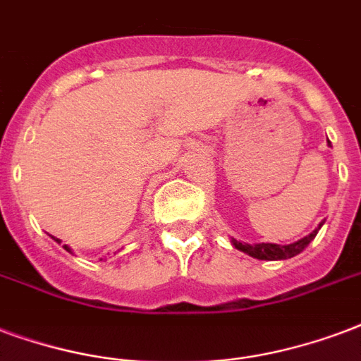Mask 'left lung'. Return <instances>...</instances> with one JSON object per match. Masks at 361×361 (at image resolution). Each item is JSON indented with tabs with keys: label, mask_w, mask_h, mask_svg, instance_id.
<instances>
[{
	"label": "left lung",
	"mask_w": 361,
	"mask_h": 361,
	"mask_svg": "<svg viewBox=\"0 0 361 361\" xmlns=\"http://www.w3.org/2000/svg\"><path fill=\"white\" fill-rule=\"evenodd\" d=\"M324 225V221H322L320 225H318V229H314L310 235H307L305 238H301V240L293 242V244H286V246H280V244H269V242H261V244H242V242L235 240L233 238V246L236 247V250H240V252H244V254L252 255V257H255V259H265V261H279V259H290V257H295L297 254H301L305 247L309 246L310 242L314 240V236L318 235V231H320V227Z\"/></svg>",
	"instance_id": "obj_1"
}]
</instances>
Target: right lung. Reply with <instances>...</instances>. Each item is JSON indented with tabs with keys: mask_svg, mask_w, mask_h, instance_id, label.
<instances>
[{
	"mask_svg": "<svg viewBox=\"0 0 361 361\" xmlns=\"http://www.w3.org/2000/svg\"><path fill=\"white\" fill-rule=\"evenodd\" d=\"M52 238H54V236H52ZM54 240H56V242H59V244H60V240H59V238H54ZM64 250H66V252H71V247L68 246V244H64Z\"/></svg>",
	"mask_w": 361,
	"mask_h": 361,
	"instance_id": "add662e5",
	"label": "right lung"
}]
</instances>
